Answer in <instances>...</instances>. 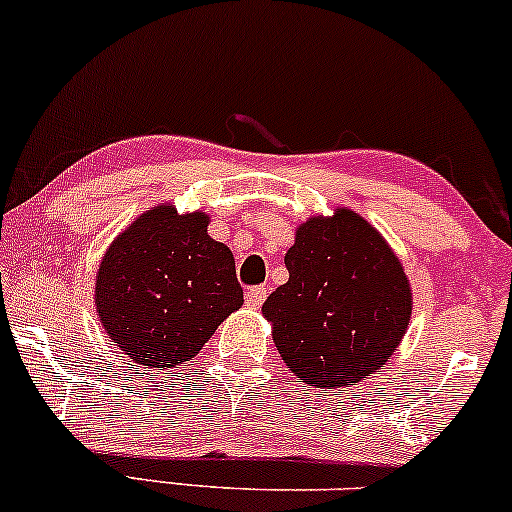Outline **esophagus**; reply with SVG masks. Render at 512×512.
Here are the masks:
<instances>
[{"label": "esophagus", "mask_w": 512, "mask_h": 512, "mask_svg": "<svg viewBox=\"0 0 512 512\" xmlns=\"http://www.w3.org/2000/svg\"><path fill=\"white\" fill-rule=\"evenodd\" d=\"M264 300H267V288L264 286H255V288L245 290V302H248V307L260 309Z\"/></svg>", "instance_id": "obj_1"}]
</instances>
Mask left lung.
Segmentation results:
<instances>
[{
  "label": "left lung",
  "mask_w": 512,
  "mask_h": 512,
  "mask_svg": "<svg viewBox=\"0 0 512 512\" xmlns=\"http://www.w3.org/2000/svg\"><path fill=\"white\" fill-rule=\"evenodd\" d=\"M288 283L262 304L274 345L300 383L349 387L375 373L411 321L399 257L357 212L338 208L297 226Z\"/></svg>",
  "instance_id": "left-lung-1"
}]
</instances>
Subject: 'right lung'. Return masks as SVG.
Wrapping results in <instances>:
<instances>
[{"mask_svg":"<svg viewBox=\"0 0 512 512\" xmlns=\"http://www.w3.org/2000/svg\"><path fill=\"white\" fill-rule=\"evenodd\" d=\"M205 212L146 210L103 255L96 274L101 326L137 364L172 368L196 357L243 304L236 262L208 236Z\"/></svg>","mask_w":512,"mask_h":512,"instance_id":"1","label":"right lung"}]
</instances>
